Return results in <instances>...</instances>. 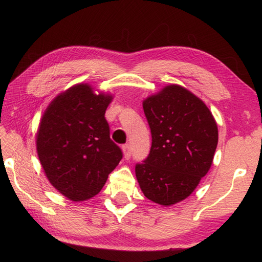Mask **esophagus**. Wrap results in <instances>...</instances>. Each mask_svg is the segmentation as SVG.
Masks as SVG:
<instances>
[{
  "instance_id": "34e87169",
  "label": "esophagus",
  "mask_w": 262,
  "mask_h": 262,
  "mask_svg": "<svg viewBox=\"0 0 262 262\" xmlns=\"http://www.w3.org/2000/svg\"><path fill=\"white\" fill-rule=\"evenodd\" d=\"M122 151H123V157L126 159H129L132 156V150H130V144H125L122 147Z\"/></svg>"
}]
</instances>
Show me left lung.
Returning <instances> with one entry per match:
<instances>
[{
  "label": "left lung",
  "mask_w": 262,
  "mask_h": 262,
  "mask_svg": "<svg viewBox=\"0 0 262 262\" xmlns=\"http://www.w3.org/2000/svg\"><path fill=\"white\" fill-rule=\"evenodd\" d=\"M151 129L148 158L135 166L144 196L173 206L187 199L212 164L217 123L207 105L187 89L170 84L143 100Z\"/></svg>",
  "instance_id": "obj_1"
}]
</instances>
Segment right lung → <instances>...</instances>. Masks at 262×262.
I'll use <instances>...</instances> for the list:
<instances>
[{
	"label": "right lung",
	"mask_w": 262,
	"mask_h": 262,
	"mask_svg": "<svg viewBox=\"0 0 262 262\" xmlns=\"http://www.w3.org/2000/svg\"><path fill=\"white\" fill-rule=\"evenodd\" d=\"M113 95L89 83L61 92L43 112L35 145L48 181L74 202L94 198L122 158L105 112Z\"/></svg>",
	"instance_id": "obj_1"
}]
</instances>
